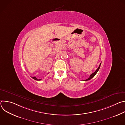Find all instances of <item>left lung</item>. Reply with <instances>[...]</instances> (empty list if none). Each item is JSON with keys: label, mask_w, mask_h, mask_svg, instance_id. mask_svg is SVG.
Instances as JSON below:
<instances>
[{"label": "left lung", "mask_w": 125, "mask_h": 125, "mask_svg": "<svg viewBox=\"0 0 125 125\" xmlns=\"http://www.w3.org/2000/svg\"><path fill=\"white\" fill-rule=\"evenodd\" d=\"M100 65H101V63L100 64V65H99V67H98V68L96 69V70L95 71V72H94V73H93V74H92L91 75H90V77H89L87 79H86V80H84V81H88V80H91V79H92L95 75H96V74L97 73V72L98 71V70H99V68H100Z\"/></svg>", "instance_id": "8db88e82"}]
</instances>
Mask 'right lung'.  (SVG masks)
<instances>
[{"instance_id":"add662e5","label":"right lung","mask_w":125,"mask_h":125,"mask_svg":"<svg viewBox=\"0 0 125 125\" xmlns=\"http://www.w3.org/2000/svg\"><path fill=\"white\" fill-rule=\"evenodd\" d=\"M31 78H32V79H33L34 80H37V81H41V79H37L36 77H31Z\"/></svg>"}]
</instances>
